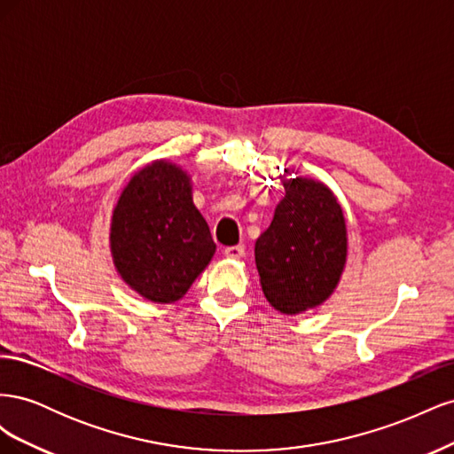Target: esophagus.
<instances>
[{"mask_svg": "<svg viewBox=\"0 0 454 454\" xmlns=\"http://www.w3.org/2000/svg\"><path fill=\"white\" fill-rule=\"evenodd\" d=\"M223 254L231 259H240L244 255V246L237 244V246H229V248L223 250Z\"/></svg>", "mask_w": 454, "mask_h": 454, "instance_id": "obj_1", "label": "esophagus"}]
</instances>
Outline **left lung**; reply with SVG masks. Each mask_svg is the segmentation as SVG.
Here are the masks:
<instances>
[{
  "label": "left lung",
  "instance_id": "1",
  "mask_svg": "<svg viewBox=\"0 0 454 454\" xmlns=\"http://www.w3.org/2000/svg\"><path fill=\"white\" fill-rule=\"evenodd\" d=\"M284 189L269 229L255 240V265L269 303L299 314L322 305L337 287L347 263V223L322 182L292 177Z\"/></svg>",
  "mask_w": 454,
  "mask_h": 454
}]
</instances>
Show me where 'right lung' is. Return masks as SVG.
Listing matches in <instances>:
<instances>
[{
  "instance_id": "right-lung-1",
  "label": "right lung",
  "mask_w": 454,
  "mask_h": 454,
  "mask_svg": "<svg viewBox=\"0 0 454 454\" xmlns=\"http://www.w3.org/2000/svg\"><path fill=\"white\" fill-rule=\"evenodd\" d=\"M109 244L121 278L160 305L182 299L215 254L191 177L168 160L130 177L114 208Z\"/></svg>"
}]
</instances>
